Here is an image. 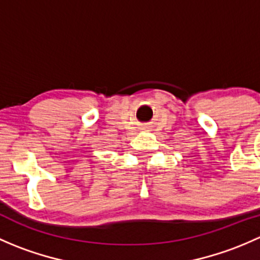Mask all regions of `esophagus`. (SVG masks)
<instances>
[{"label": "esophagus", "mask_w": 260, "mask_h": 260, "mask_svg": "<svg viewBox=\"0 0 260 260\" xmlns=\"http://www.w3.org/2000/svg\"><path fill=\"white\" fill-rule=\"evenodd\" d=\"M152 129H153V125H152L151 123H146V124L142 125L143 132H151Z\"/></svg>", "instance_id": "esophagus-1"}]
</instances>
